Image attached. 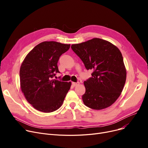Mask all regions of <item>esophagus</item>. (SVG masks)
<instances>
[{
	"label": "esophagus",
	"mask_w": 148,
	"mask_h": 148,
	"mask_svg": "<svg viewBox=\"0 0 148 148\" xmlns=\"http://www.w3.org/2000/svg\"><path fill=\"white\" fill-rule=\"evenodd\" d=\"M79 84V82H72V84L74 86H77Z\"/></svg>",
	"instance_id": "34e87169"
}]
</instances>
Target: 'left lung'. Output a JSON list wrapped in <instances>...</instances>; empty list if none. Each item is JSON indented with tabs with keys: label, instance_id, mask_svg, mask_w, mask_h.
<instances>
[{
	"label": "left lung",
	"instance_id": "8db88e82",
	"mask_svg": "<svg viewBox=\"0 0 148 148\" xmlns=\"http://www.w3.org/2000/svg\"><path fill=\"white\" fill-rule=\"evenodd\" d=\"M71 49L85 68L93 71L92 77L84 82V104L95 110L110 106L120 96L126 81V69L120 50L100 38L73 44Z\"/></svg>",
	"mask_w": 148,
	"mask_h": 148
}]
</instances>
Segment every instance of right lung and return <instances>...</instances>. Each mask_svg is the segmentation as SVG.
Wrapping results in <instances>:
<instances>
[{"instance_id": "1", "label": "right lung", "mask_w": 148, "mask_h": 148, "mask_svg": "<svg viewBox=\"0 0 148 148\" xmlns=\"http://www.w3.org/2000/svg\"><path fill=\"white\" fill-rule=\"evenodd\" d=\"M70 44L45 41L36 45L23 60L20 69L22 92L36 110L44 113L58 110L71 87V82L53 79L60 73L58 62Z\"/></svg>"}]
</instances>
